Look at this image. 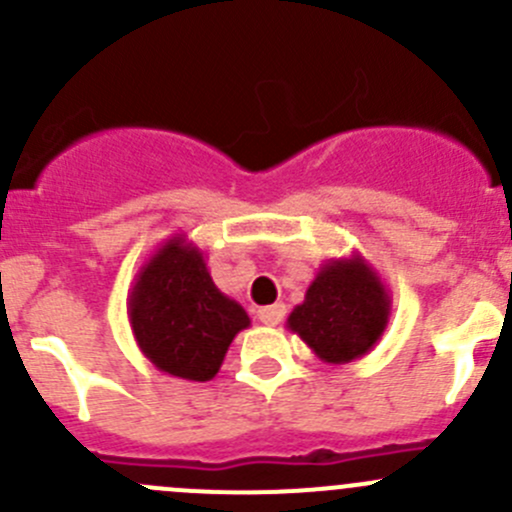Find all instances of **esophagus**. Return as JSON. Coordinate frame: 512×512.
<instances>
[{
	"mask_svg": "<svg viewBox=\"0 0 512 512\" xmlns=\"http://www.w3.org/2000/svg\"><path fill=\"white\" fill-rule=\"evenodd\" d=\"M283 316H286V306H283V303L258 308V321H261L263 326H278V323L283 321Z\"/></svg>",
	"mask_w": 512,
	"mask_h": 512,
	"instance_id": "1",
	"label": "esophagus"
}]
</instances>
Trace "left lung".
Returning <instances> with one entry per match:
<instances>
[{
	"label": "left lung",
	"instance_id": "obj_1",
	"mask_svg": "<svg viewBox=\"0 0 512 512\" xmlns=\"http://www.w3.org/2000/svg\"><path fill=\"white\" fill-rule=\"evenodd\" d=\"M391 293L376 268L358 251L343 258H328L286 318L296 333L323 363L343 366L366 356L391 318Z\"/></svg>",
	"mask_w": 512,
	"mask_h": 512
}]
</instances>
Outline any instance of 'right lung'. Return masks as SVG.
I'll list each match as a JSON object with an SVG mask.
<instances>
[{
  "label": "right lung",
  "mask_w": 512,
  "mask_h": 512,
  "mask_svg": "<svg viewBox=\"0 0 512 512\" xmlns=\"http://www.w3.org/2000/svg\"><path fill=\"white\" fill-rule=\"evenodd\" d=\"M126 313L136 346L156 371L194 383L211 381L236 333L251 326L244 306L216 288L204 251L184 234L146 258Z\"/></svg>",
  "instance_id": "right-lung-1"
}]
</instances>
